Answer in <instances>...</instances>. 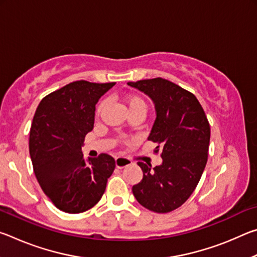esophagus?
<instances>
[{
    "mask_svg": "<svg viewBox=\"0 0 257 257\" xmlns=\"http://www.w3.org/2000/svg\"><path fill=\"white\" fill-rule=\"evenodd\" d=\"M130 164H132V161H130L129 159L121 158V156L115 159V167L118 169H123L125 167H128V165H130Z\"/></svg>",
    "mask_w": 257,
    "mask_h": 257,
    "instance_id": "obj_1",
    "label": "esophagus"
}]
</instances>
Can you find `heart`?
<instances>
[{"label":"heart","mask_w":257,"mask_h":257,"mask_svg":"<svg viewBox=\"0 0 257 257\" xmlns=\"http://www.w3.org/2000/svg\"><path fill=\"white\" fill-rule=\"evenodd\" d=\"M124 103L127 105L129 114L130 113H135V112H143L146 114L147 111V106L144 99L139 96H136V95H129V96H125L124 98ZM105 107V101H102L98 104L96 107V115H99L102 113V111Z\"/></svg>","instance_id":"heart-1"}]
</instances>
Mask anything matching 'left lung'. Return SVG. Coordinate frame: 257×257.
I'll return each mask as SVG.
<instances>
[{"label":"left lung","instance_id":"left-lung-1","mask_svg":"<svg viewBox=\"0 0 257 257\" xmlns=\"http://www.w3.org/2000/svg\"><path fill=\"white\" fill-rule=\"evenodd\" d=\"M154 102L156 119L149 141L163 162L152 169L138 162L143 179L133 187L138 203L147 210L168 213L180 207L196 188L207 162L211 129L194 94L163 78L128 82Z\"/></svg>","mask_w":257,"mask_h":257}]
</instances>
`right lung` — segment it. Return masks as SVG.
<instances>
[{"mask_svg": "<svg viewBox=\"0 0 257 257\" xmlns=\"http://www.w3.org/2000/svg\"><path fill=\"white\" fill-rule=\"evenodd\" d=\"M115 82H70L42 99L29 134L35 176L51 202L81 213L102 198L115 161L108 154L84 159L81 146L94 128L95 105Z\"/></svg>", "mask_w": 257, "mask_h": 257, "instance_id": "add662e5", "label": "right lung"}]
</instances>
